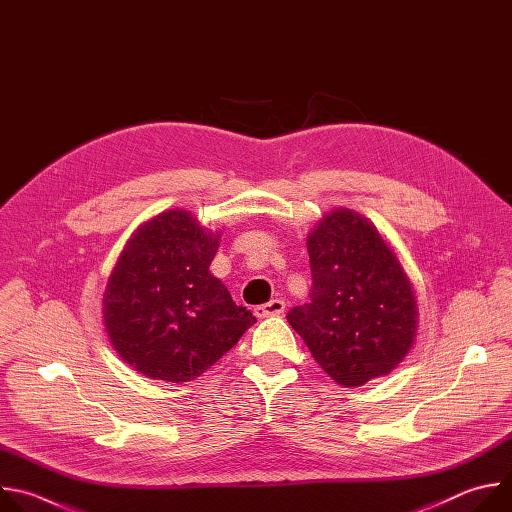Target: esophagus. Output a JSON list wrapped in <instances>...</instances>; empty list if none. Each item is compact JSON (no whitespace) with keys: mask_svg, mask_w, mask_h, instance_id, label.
Segmentation results:
<instances>
[{"mask_svg":"<svg viewBox=\"0 0 512 512\" xmlns=\"http://www.w3.org/2000/svg\"><path fill=\"white\" fill-rule=\"evenodd\" d=\"M285 310V302L283 300H271L267 304H261L255 308V316L257 318H269V316H279Z\"/></svg>","mask_w":512,"mask_h":512,"instance_id":"34e87169","label":"esophagus"}]
</instances>
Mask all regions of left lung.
I'll use <instances>...</instances> for the list:
<instances>
[{
	"label": "left lung",
	"instance_id": "1",
	"mask_svg": "<svg viewBox=\"0 0 512 512\" xmlns=\"http://www.w3.org/2000/svg\"><path fill=\"white\" fill-rule=\"evenodd\" d=\"M310 304L287 322L338 385L389 375L417 332V302L397 257L367 218L338 208L308 235Z\"/></svg>",
	"mask_w": 512,
	"mask_h": 512
}]
</instances>
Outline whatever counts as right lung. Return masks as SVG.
Masks as SVG:
<instances>
[{"label": "right lung", "instance_id": "1", "mask_svg": "<svg viewBox=\"0 0 512 512\" xmlns=\"http://www.w3.org/2000/svg\"><path fill=\"white\" fill-rule=\"evenodd\" d=\"M218 239L190 212L168 210L127 241L103 294V320L137 373L188 383L257 322L208 271Z\"/></svg>", "mask_w": 512, "mask_h": 512}]
</instances>
